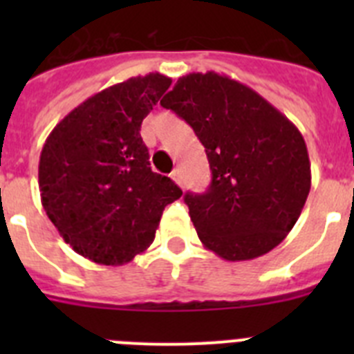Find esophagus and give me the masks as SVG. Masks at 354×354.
Here are the masks:
<instances>
[{
	"mask_svg": "<svg viewBox=\"0 0 354 354\" xmlns=\"http://www.w3.org/2000/svg\"><path fill=\"white\" fill-rule=\"evenodd\" d=\"M170 177L175 180V184L183 186V171H180V168H175V170L170 174Z\"/></svg>",
	"mask_w": 354,
	"mask_h": 354,
	"instance_id": "34e87169",
	"label": "esophagus"
}]
</instances>
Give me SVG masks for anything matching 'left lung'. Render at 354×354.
<instances>
[{"label": "left lung", "instance_id": "left-lung-1", "mask_svg": "<svg viewBox=\"0 0 354 354\" xmlns=\"http://www.w3.org/2000/svg\"><path fill=\"white\" fill-rule=\"evenodd\" d=\"M161 106L184 118L205 147L211 186L184 196L202 245L232 262L280 245L310 192L298 127L255 90L212 71L179 77Z\"/></svg>", "mask_w": 354, "mask_h": 354}]
</instances>
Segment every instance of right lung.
I'll return each mask as SVG.
<instances>
[{
	"label": "right lung",
	"instance_id": "1",
	"mask_svg": "<svg viewBox=\"0 0 354 354\" xmlns=\"http://www.w3.org/2000/svg\"><path fill=\"white\" fill-rule=\"evenodd\" d=\"M170 84L168 76L150 72L104 88L72 109L44 143V211L88 261H133L152 245L165 207L183 195L170 177L152 171L140 134Z\"/></svg>",
	"mask_w": 354,
	"mask_h": 354
}]
</instances>
